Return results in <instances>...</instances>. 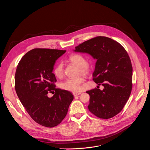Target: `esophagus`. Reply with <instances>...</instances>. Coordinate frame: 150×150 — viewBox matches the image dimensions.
<instances>
[{
  "label": "esophagus",
  "mask_w": 150,
  "mask_h": 150,
  "mask_svg": "<svg viewBox=\"0 0 150 150\" xmlns=\"http://www.w3.org/2000/svg\"><path fill=\"white\" fill-rule=\"evenodd\" d=\"M73 94H74V96L75 97H76V96H79V94H81V93H74Z\"/></svg>",
  "instance_id": "obj_1"
}]
</instances>
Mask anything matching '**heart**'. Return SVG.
<instances>
[{
    "mask_svg": "<svg viewBox=\"0 0 150 150\" xmlns=\"http://www.w3.org/2000/svg\"><path fill=\"white\" fill-rule=\"evenodd\" d=\"M68 60L79 67V72L82 74L87 75L90 71V65L87 62L85 57L79 53H73L68 57ZM54 74L57 78H61L63 75L64 69L62 63H59L56 65L53 70ZM84 82V78L79 76L75 78H68L62 82L60 87L62 89L78 93L81 90V83Z\"/></svg>",
    "mask_w": 150,
    "mask_h": 150,
    "instance_id": "1",
    "label": "heart"
}]
</instances>
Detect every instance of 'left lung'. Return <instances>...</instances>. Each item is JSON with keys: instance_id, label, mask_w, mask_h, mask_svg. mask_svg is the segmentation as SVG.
I'll return each mask as SVG.
<instances>
[{"instance_id": "obj_1", "label": "left lung", "mask_w": 150, "mask_h": 150, "mask_svg": "<svg viewBox=\"0 0 150 150\" xmlns=\"http://www.w3.org/2000/svg\"><path fill=\"white\" fill-rule=\"evenodd\" d=\"M75 51L97 59L93 79L104 86L102 91H86L90 97L88 110L101 119L114 117L123 109L132 88V66L127 52L117 41L104 36L83 42Z\"/></svg>"}]
</instances>
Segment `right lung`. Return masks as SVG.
Masks as SVG:
<instances>
[{"label":"right lung","instance_id":"1","mask_svg":"<svg viewBox=\"0 0 150 150\" xmlns=\"http://www.w3.org/2000/svg\"><path fill=\"white\" fill-rule=\"evenodd\" d=\"M66 52L57 49L36 48L21 59L15 76L17 96L31 117L39 125L53 127L67 115L74 96L56 88L53 69L56 60ZM54 95L51 98L48 93Z\"/></svg>","mask_w":150,"mask_h":150}]
</instances>
